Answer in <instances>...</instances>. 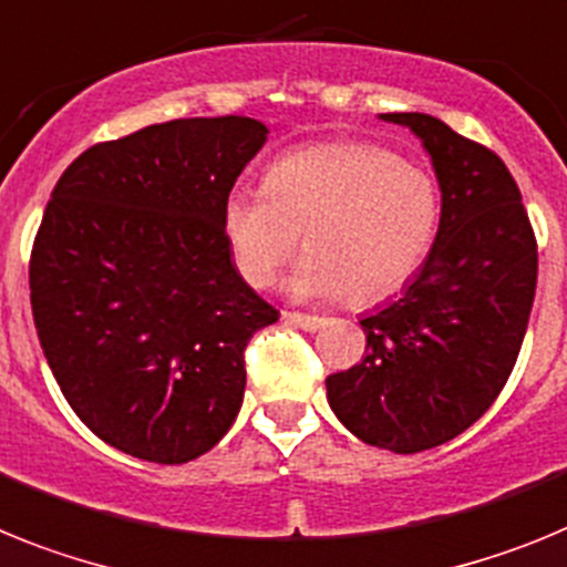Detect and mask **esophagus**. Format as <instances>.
Listing matches in <instances>:
<instances>
[{
  "instance_id": "34e87169",
  "label": "esophagus",
  "mask_w": 567,
  "mask_h": 567,
  "mask_svg": "<svg viewBox=\"0 0 567 567\" xmlns=\"http://www.w3.org/2000/svg\"><path fill=\"white\" fill-rule=\"evenodd\" d=\"M285 322L297 324V328H302V331H319L324 324L322 317H317V313H299V311H285L282 313Z\"/></svg>"
}]
</instances>
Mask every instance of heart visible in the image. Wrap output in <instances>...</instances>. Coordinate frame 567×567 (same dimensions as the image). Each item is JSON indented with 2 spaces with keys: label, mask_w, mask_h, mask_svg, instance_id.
I'll list each match as a JSON object with an SVG mask.
<instances>
[{
  "label": "heart",
  "mask_w": 567,
  "mask_h": 567,
  "mask_svg": "<svg viewBox=\"0 0 567 567\" xmlns=\"http://www.w3.org/2000/svg\"><path fill=\"white\" fill-rule=\"evenodd\" d=\"M442 219L440 185L425 167L371 142L293 151L268 167L262 188L230 190L223 228L254 288L274 282L305 234L290 274L293 297L371 305L400 293L431 254Z\"/></svg>",
  "instance_id": "1"
}]
</instances>
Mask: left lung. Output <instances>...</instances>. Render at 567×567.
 I'll return each instance as SVG.
<instances>
[{
  "mask_svg": "<svg viewBox=\"0 0 567 567\" xmlns=\"http://www.w3.org/2000/svg\"><path fill=\"white\" fill-rule=\"evenodd\" d=\"M431 154L440 234L402 299L359 319L365 357L324 379L353 436L393 454L445 445L494 405L528 331L536 236L505 162L427 113H382Z\"/></svg>",
  "mask_w": 567,
  "mask_h": 567,
  "instance_id": "left-lung-1",
  "label": "left lung"
}]
</instances>
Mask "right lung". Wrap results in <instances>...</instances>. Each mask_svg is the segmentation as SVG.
<instances>
[{"label": "right lung", "mask_w": 567, "mask_h": 567, "mask_svg": "<svg viewBox=\"0 0 567 567\" xmlns=\"http://www.w3.org/2000/svg\"><path fill=\"white\" fill-rule=\"evenodd\" d=\"M248 116L96 142L59 176L31 250L39 344L102 442L182 465L223 440L245 348L279 319L230 262L223 208L265 145Z\"/></svg>", "instance_id": "right-lung-1"}]
</instances>
